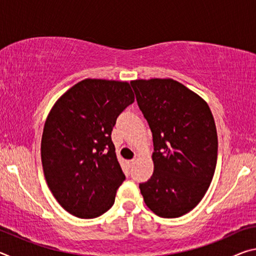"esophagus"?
Here are the masks:
<instances>
[{"instance_id":"esophagus-1","label":"esophagus","mask_w":256,"mask_h":256,"mask_svg":"<svg viewBox=\"0 0 256 256\" xmlns=\"http://www.w3.org/2000/svg\"><path fill=\"white\" fill-rule=\"evenodd\" d=\"M134 162H136V159H131V160H128V166H130V167H132L133 164H134Z\"/></svg>"}]
</instances>
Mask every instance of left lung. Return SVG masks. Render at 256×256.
I'll list each match as a JSON object with an SVG mask.
<instances>
[{"instance_id": "1", "label": "left lung", "mask_w": 256, "mask_h": 256, "mask_svg": "<svg viewBox=\"0 0 256 256\" xmlns=\"http://www.w3.org/2000/svg\"><path fill=\"white\" fill-rule=\"evenodd\" d=\"M131 86L154 141V174L138 188L156 214L178 218L198 204L214 177V116L200 96L172 79L134 80Z\"/></svg>"}]
</instances>
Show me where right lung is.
<instances>
[{"mask_svg": "<svg viewBox=\"0 0 256 256\" xmlns=\"http://www.w3.org/2000/svg\"><path fill=\"white\" fill-rule=\"evenodd\" d=\"M133 102L128 82L86 79L52 108L42 136V170L52 193L68 214L97 218L114 204L125 175L112 131Z\"/></svg>", "mask_w": 256, "mask_h": 256, "instance_id": "right-lung-1", "label": "right lung"}]
</instances>
